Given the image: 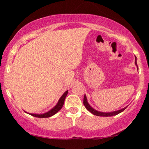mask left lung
I'll return each instance as SVG.
<instances>
[{"mask_svg":"<svg viewBox=\"0 0 149 149\" xmlns=\"http://www.w3.org/2000/svg\"><path fill=\"white\" fill-rule=\"evenodd\" d=\"M136 61L137 60H136V57L135 56V64H136V66H137V69L138 70V67L137 62H136ZM83 104H84L85 107L87 109V111H89L90 113H92L93 115L99 116V117H112V116L117 115H118V114H119L120 113H121V112H123L124 110H125L126 108L127 107H125V108H123V109L118 110V111H113V112H108V113L98 111H97V110L93 109V108H92L90 105H89L88 102H87V97H86V95H85V94L84 95V98H83Z\"/></svg>","mask_w":149,"mask_h":149,"instance_id":"1","label":"left lung"}]
</instances>
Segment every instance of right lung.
<instances>
[{"label":"right lung","mask_w":149,"mask_h":149,"mask_svg":"<svg viewBox=\"0 0 149 149\" xmlns=\"http://www.w3.org/2000/svg\"><path fill=\"white\" fill-rule=\"evenodd\" d=\"M68 90L65 91V92L63 93V95H62V96H61L60 98L59 99V100L58 102V103H57V104L54 107H53L52 109L49 110V111L46 112V113H42V114H34V113H27V112H26L25 111H25V113L29 114V115L33 116V117H38V118H47V117H52V116L54 115L55 114H56L59 111H60L61 109H62L63 105H64L65 98H66V97L67 94H68Z\"/></svg>","instance_id":"1"}]
</instances>
